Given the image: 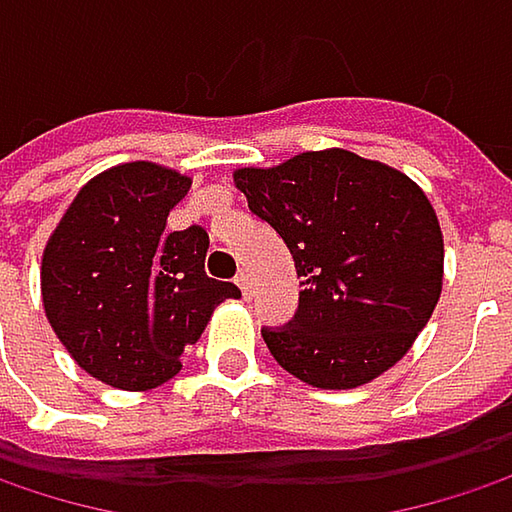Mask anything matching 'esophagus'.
<instances>
[{"label":"esophagus","instance_id":"esophagus-1","mask_svg":"<svg viewBox=\"0 0 512 512\" xmlns=\"http://www.w3.org/2000/svg\"><path fill=\"white\" fill-rule=\"evenodd\" d=\"M237 284H240L243 296H246V299H252V293H255V287H252V275H249V272H240V275H237Z\"/></svg>","mask_w":512,"mask_h":512}]
</instances>
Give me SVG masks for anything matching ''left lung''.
Returning <instances> with one entry per match:
<instances>
[{
    "instance_id": "8db88e82",
    "label": "left lung",
    "mask_w": 512,
    "mask_h": 512,
    "mask_svg": "<svg viewBox=\"0 0 512 512\" xmlns=\"http://www.w3.org/2000/svg\"><path fill=\"white\" fill-rule=\"evenodd\" d=\"M234 180L302 278L293 320L260 329L272 358L308 385L356 388L406 356L442 293L445 246L427 195L350 151L240 168Z\"/></svg>"
}]
</instances>
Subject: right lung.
Returning a JSON list of instances; mask_svg holds the SVG:
<instances>
[{
  "mask_svg": "<svg viewBox=\"0 0 512 512\" xmlns=\"http://www.w3.org/2000/svg\"><path fill=\"white\" fill-rule=\"evenodd\" d=\"M189 177L154 162H127L79 189L47 243L41 293L52 332L94 379L148 391L180 370L231 281L204 272L201 225L165 231Z\"/></svg>",
  "mask_w": 512,
  "mask_h": 512,
  "instance_id": "right-lung-1",
  "label": "right lung"
}]
</instances>
